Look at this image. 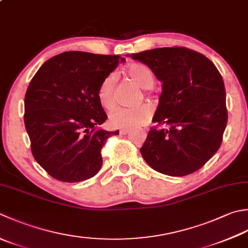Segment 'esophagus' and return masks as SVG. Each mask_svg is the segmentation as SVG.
I'll return each mask as SVG.
<instances>
[{"instance_id": "34e87169", "label": "esophagus", "mask_w": 248, "mask_h": 248, "mask_svg": "<svg viewBox=\"0 0 248 248\" xmlns=\"http://www.w3.org/2000/svg\"><path fill=\"white\" fill-rule=\"evenodd\" d=\"M129 132H130L129 129H121V130L119 131V133H120L121 135H125V134H128Z\"/></svg>"}]
</instances>
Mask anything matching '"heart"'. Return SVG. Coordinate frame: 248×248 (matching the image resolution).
Instances as JSON below:
<instances>
[{
    "instance_id": "1",
    "label": "heart",
    "mask_w": 248,
    "mask_h": 248,
    "mask_svg": "<svg viewBox=\"0 0 248 248\" xmlns=\"http://www.w3.org/2000/svg\"><path fill=\"white\" fill-rule=\"evenodd\" d=\"M127 74L140 88L150 89L155 85L154 73L142 64H132L125 70ZM115 75L110 74L102 80L98 89V99L100 104L105 108H111L115 104L114 100ZM153 110L148 105H140L138 108H117L111 111L109 121L113 127L120 129H134L147 124L152 118Z\"/></svg>"
}]
</instances>
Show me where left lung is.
I'll return each instance as SVG.
<instances>
[{
  "instance_id": "1",
  "label": "left lung",
  "mask_w": 248,
  "mask_h": 248,
  "mask_svg": "<svg viewBox=\"0 0 248 248\" xmlns=\"http://www.w3.org/2000/svg\"><path fill=\"white\" fill-rule=\"evenodd\" d=\"M147 65L162 82L152 128L140 152L157 172L185 176L198 171L219 148L227 124L224 80L210 59L184 47L127 55Z\"/></svg>"
}]
</instances>
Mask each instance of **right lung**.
Masks as SVG:
<instances>
[{
  "label": "right lung",
  "instance_id": "1",
  "mask_svg": "<svg viewBox=\"0 0 248 248\" xmlns=\"http://www.w3.org/2000/svg\"><path fill=\"white\" fill-rule=\"evenodd\" d=\"M124 61L119 56L67 51L50 58L34 75L24 96V124L33 157L53 178L77 183L100 171L101 149L119 131L99 128L108 115L98 89Z\"/></svg>",
  "mask_w": 248,
  "mask_h": 248
}]
</instances>
